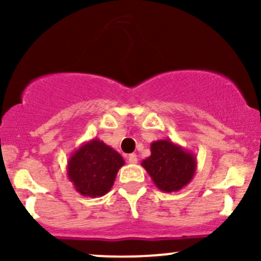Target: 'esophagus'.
<instances>
[{"instance_id":"1","label":"esophagus","mask_w":261,"mask_h":261,"mask_svg":"<svg viewBox=\"0 0 261 261\" xmlns=\"http://www.w3.org/2000/svg\"><path fill=\"white\" fill-rule=\"evenodd\" d=\"M127 161H128V163L136 164V163H137V155L135 154V153L128 154V155H127Z\"/></svg>"}]
</instances>
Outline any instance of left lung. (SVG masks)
Returning <instances> with one entry per match:
<instances>
[{"label":"left lung","instance_id":"1","mask_svg":"<svg viewBox=\"0 0 261 261\" xmlns=\"http://www.w3.org/2000/svg\"><path fill=\"white\" fill-rule=\"evenodd\" d=\"M141 166L161 191L173 193L193 180L197 162L193 152L167 139L151 143V155Z\"/></svg>","mask_w":261,"mask_h":261}]
</instances>
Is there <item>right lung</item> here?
<instances>
[{"label":"right lung","instance_id":"obj_1","mask_svg":"<svg viewBox=\"0 0 261 261\" xmlns=\"http://www.w3.org/2000/svg\"><path fill=\"white\" fill-rule=\"evenodd\" d=\"M124 158L99 139L81 145L67 162V176L77 193L83 196L100 197L112 189Z\"/></svg>","mask_w":261,"mask_h":261}]
</instances>
